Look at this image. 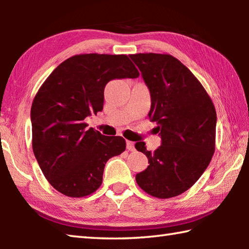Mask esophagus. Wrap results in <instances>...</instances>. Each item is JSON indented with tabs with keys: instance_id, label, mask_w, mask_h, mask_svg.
<instances>
[{
	"instance_id": "34e87169",
	"label": "esophagus",
	"mask_w": 249,
	"mask_h": 249,
	"mask_svg": "<svg viewBox=\"0 0 249 249\" xmlns=\"http://www.w3.org/2000/svg\"><path fill=\"white\" fill-rule=\"evenodd\" d=\"M126 148H127L128 150H134L135 149L134 142H129V141L126 142Z\"/></svg>"
}]
</instances>
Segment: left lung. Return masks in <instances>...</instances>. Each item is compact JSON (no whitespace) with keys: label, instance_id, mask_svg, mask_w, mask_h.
I'll return each mask as SVG.
<instances>
[{"label":"left lung","instance_id":"left-lung-1","mask_svg":"<svg viewBox=\"0 0 249 249\" xmlns=\"http://www.w3.org/2000/svg\"><path fill=\"white\" fill-rule=\"evenodd\" d=\"M150 92L148 116L157 122L161 145L155 151L144 142L135 148L149 166L136 175L148 195L168 199L190 189L208 168L215 150L216 112L193 73L170 54H129Z\"/></svg>","mask_w":249,"mask_h":249}]
</instances>
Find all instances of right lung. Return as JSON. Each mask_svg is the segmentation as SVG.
<instances>
[{
    "mask_svg": "<svg viewBox=\"0 0 249 249\" xmlns=\"http://www.w3.org/2000/svg\"><path fill=\"white\" fill-rule=\"evenodd\" d=\"M138 75L126 54L84 53L61 62L46 79L32 104L33 150L57 191L82 197L102 184L105 163L126 142L87 128L84 120L103 109L108 81Z\"/></svg>",
    "mask_w": 249,
    "mask_h": 249,
    "instance_id": "obj_1",
    "label": "right lung"
}]
</instances>
